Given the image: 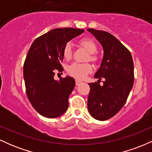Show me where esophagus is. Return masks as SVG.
Returning <instances> with one entry per match:
<instances>
[{
	"instance_id": "34e87169",
	"label": "esophagus",
	"mask_w": 152,
	"mask_h": 152,
	"mask_svg": "<svg viewBox=\"0 0 152 152\" xmlns=\"http://www.w3.org/2000/svg\"><path fill=\"white\" fill-rule=\"evenodd\" d=\"M81 83H82V81H79V80H78V79L76 80V86H78V85H80V84H81Z\"/></svg>"
}]
</instances>
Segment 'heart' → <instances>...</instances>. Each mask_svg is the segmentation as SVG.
Listing matches in <instances>:
<instances>
[{"label":"heart","mask_w":152,"mask_h":152,"mask_svg":"<svg viewBox=\"0 0 152 152\" xmlns=\"http://www.w3.org/2000/svg\"><path fill=\"white\" fill-rule=\"evenodd\" d=\"M80 45L83 46L88 53H90L89 58L92 61H96L97 60V57L95 56L96 52L97 50V46L93 40L90 38H85L81 39L79 41ZM63 55L64 58L69 60L71 58L72 56V49H71V45L70 43H67L64 46L63 50ZM92 66L89 64H78L74 63L68 67L67 71L70 76H73L77 79H84L87 75L90 74L92 71Z\"/></svg>","instance_id":"1"}]
</instances>
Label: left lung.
<instances>
[{
    "label": "left lung",
    "instance_id": "1",
    "mask_svg": "<svg viewBox=\"0 0 152 152\" xmlns=\"http://www.w3.org/2000/svg\"><path fill=\"white\" fill-rule=\"evenodd\" d=\"M104 49L100 68L94 78L98 82L88 83V110L92 117L105 121L113 117L126 103L134 85V63L130 51L109 33L88 28ZM102 77L105 81L101 86Z\"/></svg>",
    "mask_w": 152,
    "mask_h": 152
}]
</instances>
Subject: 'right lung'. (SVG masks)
Listing matches in <instances>:
<instances>
[{
    "mask_svg": "<svg viewBox=\"0 0 152 152\" xmlns=\"http://www.w3.org/2000/svg\"><path fill=\"white\" fill-rule=\"evenodd\" d=\"M83 29L55 28L36 38L28 52L23 65L26 94L38 113L47 118H56L69 107V97L75 86L69 76L54 79L55 71H63L61 63L66 43L79 36Z\"/></svg>",
    "mask_w": 152,
    "mask_h": 152,
    "instance_id": "add662e5",
    "label": "right lung"
}]
</instances>
